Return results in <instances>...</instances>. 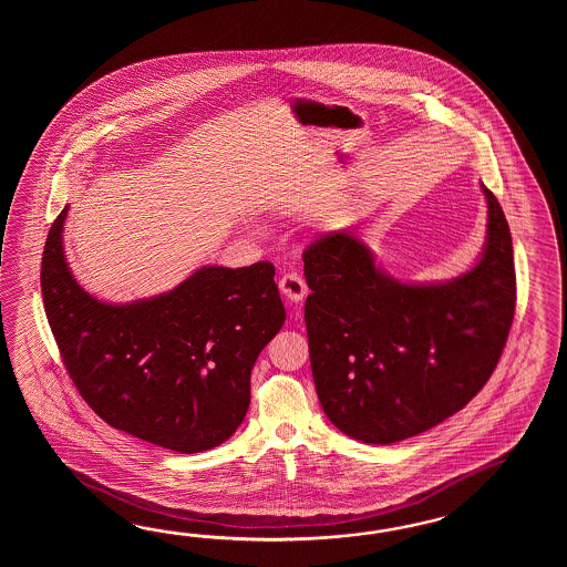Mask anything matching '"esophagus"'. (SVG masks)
I'll return each instance as SVG.
<instances>
[{
	"label": "esophagus",
	"mask_w": 567,
	"mask_h": 567,
	"mask_svg": "<svg viewBox=\"0 0 567 567\" xmlns=\"http://www.w3.org/2000/svg\"><path fill=\"white\" fill-rule=\"evenodd\" d=\"M279 289H281V293L286 296V300L291 301V303H300V301L308 296L306 281H303L298 274H293V271L281 276V279H279Z\"/></svg>",
	"instance_id": "34e87169"
}]
</instances>
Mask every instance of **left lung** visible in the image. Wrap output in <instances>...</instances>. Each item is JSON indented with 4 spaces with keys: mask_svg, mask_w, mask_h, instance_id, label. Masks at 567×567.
<instances>
[{
    "mask_svg": "<svg viewBox=\"0 0 567 567\" xmlns=\"http://www.w3.org/2000/svg\"><path fill=\"white\" fill-rule=\"evenodd\" d=\"M481 186L486 241L458 278L399 281L344 229L303 251L313 385L328 420L352 440L386 446L427 432L491 379L517 296L508 223Z\"/></svg>",
    "mask_w": 567,
    "mask_h": 567,
    "instance_id": "obj_1",
    "label": "left lung"
}]
</instances>
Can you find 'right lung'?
I'll list each match as a JSON object with an SVG mask.
<instances>
[{
  "mask_svg": "<svg viewBox=\"0 0 567 567\" xmlns=\"http://www.w3.org/2000/svg\"><path fill=\"white\" fill-rule=\"evenodd\" d=\"M69 206L42 255V298L62 361L115 430L196 454L227 442L251 401V369L286 322L276 267L205 266L159 296L96 300L64 255Z\"/></svg>",
  "mask_w": 567,
  "mask_h": 567,
  "instance_id": "right-lung-1",
  "label": "right lung"
}]
</instances>
